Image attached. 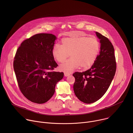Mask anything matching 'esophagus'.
<instances>
[{
	"instance_id": "obj_1",
	"label": "esophagus",
	"mask_w": 133,
	"mask_h": 133,
	"mask_svg": "<svg viewBox=\"0 0 133 133\" xmlns=\"http://www.w3.org/2000/svg\"><path fill=\"white\" fill-rule=\"evenodd\" d=\"M70 75V73H69V72H64V75H65V76H66V77H67V76H68L69 75Z\"/></svg>"
}]
</instances>
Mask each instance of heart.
Wrapping results in <instances>:
<instances>
[{
	"label": "heart",
	"instance_id": "b5f03b06",
	"mask_svg": "<svg viewBox=\"0 0 133 133\" xmlns=\"http://www.w3.org/2000/svg\"><path fill=\"white\" fill-rule=\"evenodd\" d=\"M100 50V43L96 37L73 35L62 41V46L56 44L52 49L54 58L63 63L69 56L71 57L60 66L65 72H71L79 66L84 69L91 67Z\"/></svg>",
	"mask_w": 133,
	"mask_h": 133
}]
</instances>
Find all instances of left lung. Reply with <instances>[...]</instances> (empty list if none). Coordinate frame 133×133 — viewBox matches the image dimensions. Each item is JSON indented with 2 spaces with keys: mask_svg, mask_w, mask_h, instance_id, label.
I'll use <instances>...</instances> for the list:
<instances>
[{
  "mask_svg": "<svg viewBox=\"0 0 133 133\" xmlns=\"http://www.w3.org/2000/svg\"><path fill=\"white\" fill-rule=\"evenodd\" d=\"M100 39L101 50L97 59L88 70L75 72L73 88L75 95L82 102L90 104L99 100L107 91L116 70L114 48L109 40L96 32Z\"/></svg>",
  "mask_w": 133,
  "mask_h": 133,
  "instance_id": "obj_1",
  "label": "left lung"
}]
</instances>
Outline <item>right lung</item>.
Here are the masks:
<instances>
[{
    "instance_id": "obj_1",
    "label": "right lung",
    "mask_w": 133,
    "mask_h": 133,
    "mask_svg": "<svg viewBox=\"0 0 133 133\" xmlns=\"http://www.w3.org/2000/svg\"><path fill=\"white\" fill-rule=\"evenodd\" d=\"M56 37L51 34H36L24 41L14 59L18 85L29 101L43 104L49 101L63 72L52 71L58 66L52 55Z\"/></svg>"
}]
</instances>
